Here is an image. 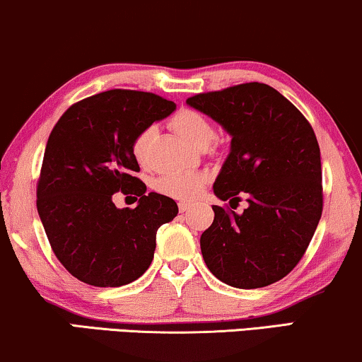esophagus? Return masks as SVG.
Segmentation results:
<instances>
[{
	"label": "esophagus",
	"mask_w": 362,
	"mask_h": 362,
	"mask_svg": "<svg viewBox=\"0 0 362 362\" xmlns=\"http://www.w3.org/2000/svg\"><path fill=\"white\" fill-rule=\"evenodd\" d=\"M177 207H180V212H186V211L189 209V207H191V204H189V202H185V201H181L180 204H177Z\"/></svg>",
	"instance_id": "1"
}]
</instances>
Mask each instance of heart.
Instances as JSON below:
<instances>
[{"label":"heart","mask_w":362,"mask_h":362,"mask_svg":"<svg viewBox=\"0 0 362 362\" xmlns=\"http://www.w3.org/2000/svg\"><path fill=\"white\" fill-rule=\"evenodd\" d=\"M170 125L177 135L185 138L196 148H204L214 138V127L204 113L181 108L170 118ZM155 135V128L146 127L140 130L132 141V155L140 166L150 163V143ZM207 177L202 173H166L156 177L153 186L158 192L173 199L192 201L204 189Z\"/></svg>","instance_id":"heart-1"}]
</instances>
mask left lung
Masks as SVG:
<instances>
[{"instance_id":"1","label":"left lung","mask_w":362,"mask_h":362,"mask_svg":"<svg viewBox=\"0 0 362 362\" xmlns=\"http://www.w3.org/2000/svg\"><path fill=\"white\" fill-rule=\"evenodd\" d=\"M186 103L232 136L214 194L230 206L240 196L249 202L242 214L212 206L214 222L201 235L207 269L235 288L275 284L301 260L323 211L313 128L293 103L260 82L197 93Z\"/></svg>"}]
</instances>
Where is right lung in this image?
Here are the masks:
<instances>
[{
  "instance_id": "obj_1",
  "label": "right lung",
  "mask_w": 362,
  "mask_h": 362,
  "mask_svg": "<svg viewBox=\"0 0 362 362\" xmlns=\"http://www.w3.org/2000/svg\"><path fill=\"white\" fill-rule=\"evenodd\" d=\"M175 102L150 92L113 88L69 107L49 135L37 181V212L59 262L77 280L122 286L145 274L156 230L173 221L171 197L150 192L135 173L132 141L175 112ZM139 196L118 210L115 192Z\"/></svg>"
}]
</instances>
